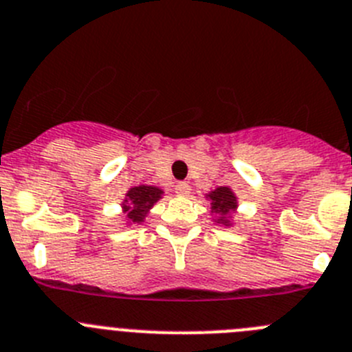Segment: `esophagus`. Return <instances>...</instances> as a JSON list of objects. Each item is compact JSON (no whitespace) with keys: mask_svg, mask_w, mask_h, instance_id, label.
<instances>
[{"mask_svg":"<svg viewBox=\"0 0 352 352\" xmlns=\"http://www.w3.org/2000/svg\"><path fill=\"white\" fill-rule=\"evenodd\" d=\"M190 185L186 182H179L178 185H176V193H178L179 197H188L190 195Z\"/></svg>","mask_w":352,"mask_h":352,"instance_id":"1","label":"esophagus"}]
</instances>
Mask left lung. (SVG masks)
<instances>
[{
  "label": "left lung",
  "mask_w": 352,
  "mask_h": 352,
  "mask_svg": "<svg viewBox=\"0 0 352 352\" xmlns=\"http://www.w3.org/2000/svg\"><path fill=\"white\" fill-rule=\"evenodd\" d=\"M208 201H211V212L214 214L216 223L230 227L232 212L237 209V197L230 186H218L212 192L206 195Z\"/></svg>",
  "instance_id": "1"
}]
</instances>
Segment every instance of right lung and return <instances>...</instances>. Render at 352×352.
Wrapping results in <instances>:
<instances>
[{
    "label": "right lung",
    "instance_id": "right-lung-1",
    "mask_svg": "<svg viewBox=\"0 0 352 352\" xmlns=\"http://www.w3.org/2000/svg\"><path fill=\"white\" fill-rule=\"evenodd\" d=\"M162 195L164 190L153 185H138L129 188L122 202V211L127 225L143 223L150 209L162 199Z\"/></svg>",
    "mask_w": 352,
    "mask_h": 352
}]
</instances>
